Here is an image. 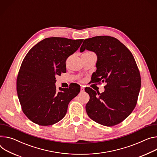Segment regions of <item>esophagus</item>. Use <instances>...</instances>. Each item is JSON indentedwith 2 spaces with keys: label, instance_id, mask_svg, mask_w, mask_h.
Listing matches in <instances>:
<instances>
[{
  "label": "esophagus",
  "instance_id": "esophagus-1",
  "mask_svg": "<svg viewBox=\"0 0 157 157\" xmlns=\"http://www.w3.org/2000/svg\"><path fill=\"white\" fill-rule=\"evenodd\" d=\"M84 88L83 86H81V92L82 93V92H84Z\"/></svg>",
  "mask_w": 157,
  "mask_h": 157
}]
</instances>
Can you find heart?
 <instances>
[{
	"label": "heart",
	"instance_id": "b5f03b06",
	"mask_svg": "<svg viewBox=\"0 0 157 157\" xmlns=\"http://www.w3.org/2000/svg\"><path fill=\"white\" fill-rule=\"evenodd\" d=\"M90 53H91V52H85V53H84V54H90Z\"/></svg>",
	"mask_w": 157,
	"mask_h": 157
}]
</instances>
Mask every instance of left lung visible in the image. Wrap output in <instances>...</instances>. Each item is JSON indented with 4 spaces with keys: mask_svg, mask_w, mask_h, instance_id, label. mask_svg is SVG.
<instances>
[{
    "mask_svg": "<svg viewBox=\"0 0 157 157\" xmlns=\"http://www.w3.org/2000/svg\"><path fill=\"white\" fill-rule=\"evenodd\" d=\"M85 49L95 52L98 58L91 82L106 83L101 93L85 88L90 95L86 105L88 115L104 126L119 124L135 108L141 88L140 74L134 57L119 40L108 36L85 39L80 51Z\"/></svg>",
    "mask_w": 157,
    "mask_h": 157,
    "instance_id": "obj_1",
    "label": "left lung"
}]
</instances>
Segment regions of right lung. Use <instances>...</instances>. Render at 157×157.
<instances>
[{"mask_svg": "<svg viewBox=\"0 0 157 157\" xmlns=\"http://www.w3.org/2000/svg\"><path fill=\"white\" fill-rule=\"evenodd\" d=\"M83 39L46 38L24 58L17 78V92L22 109L31 121L40 126L54 124L66 115L69 102L80 91L79 85L56 90V76L66 72V61Z\"/></svg>", "mask_w": 157, "mask_h": 157, "instance_id": "add662e5", "label": "right lung"}]
</instances>
